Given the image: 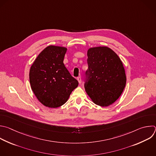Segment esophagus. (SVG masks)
Instances as JSON below:
<instances>
[{
  "mask_svg": "<svg viewBox=\"0 0 156 156\" xmlns=\"http://www.w3.org/2000/svg\"><path fill=\"white\" fill-rule=\"evenodd\" d=\"M77 80H78V81L79 83V84H81V78L80 76L77 78Z\"/></svg>",
  "mask_w": 156,
  "mask_h": 156,
  "instance_id": "obj_1",
  "label": "esophagus"
}]
</instances>
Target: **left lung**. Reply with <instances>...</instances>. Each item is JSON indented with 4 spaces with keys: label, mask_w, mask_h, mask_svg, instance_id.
I'll use <instances>...</instances> for the list:
<instances>
[{
    "label": "left lung",
    "mask_w": 156,
    "mask_h": 156,
    "mask_svg": "<svg viewBox=\"0 0 156 156\" xmlns=\"http://www.w3.org/2000/svg\"><path fill=\"white\" fill-rule=\"evenodd\" d=\"M87 55L85 90L95 104L110 106L119 98L126 84L123 64L115 52L107 46L90 48Z\"/></svg>",
    "instance_id": "left-lung-1"
}]
</instances>
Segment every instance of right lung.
Returning <instances> with one entry per match:
<instances>
[{
	"instance_id": "right-lung-1",
	"label": "right lung",
	"mask_w": 156,
	"mask_h": 156,
	"mask_svg": "<svg viewBox=\"0 0 156 156\" xmlns=\"http://www.w3.org/2000/svg\"><path fill=\"white\" fill-rule=\"evenodd\" d=\"M67 50L64 46L49 45L38 55L30 67L31 89L46 107L56 108L63 105L78 86V81L64 64Z\"/></svg>"
}]
</instances>
